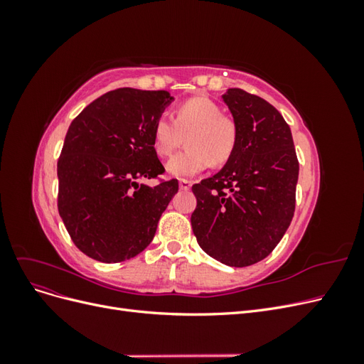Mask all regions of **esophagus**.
Listing matches in <instances>:
<instances>
[{"mask_svg":"<svg viewBox=\"0 0 364 364\" xmlns=\"http://www.w3.org/2000/svg\"><path fill=\"white\" fill-rule=\"evenodd\" d=\"M191 181H188V179H181L179 181V188L181 190H183V191H188L190 188H191Z\"/></svg>","mask_w":364,"mask_h":364,"instance_id":"obj_1","label":"esophagus"}]
</instances>
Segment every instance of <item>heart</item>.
Instances as JSON below:
<instances>
[{"instance_id": "obj_1", "label": "heart", "mask_w": 364, "mask_h": 364, "mask_svg": "<svg viewBox=\"0 0 364 364\" xmlns=\"http://www.w3.org/2000/svg\"><path fill=\"white\" fill-rule=\"evenodd\" d=\"M186 135V149L171 158L167 170L174 178H191L213 162L222 165L232 156L237 144L235 121L208 97H194L174 109L173 118L161 115L151 129L156 155L168 158Z\"/></svg>"}]
</instances>
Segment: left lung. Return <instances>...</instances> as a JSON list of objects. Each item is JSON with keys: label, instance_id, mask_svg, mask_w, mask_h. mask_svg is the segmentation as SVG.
<instances>
[{"label": "left lung", "instance_id": "8db88e82", "mask_svg": "<svg viewBox=\"0 0 364 364\" xmlns=\"http://www.w3.org/2000/svg\"><path fill=\"white\" fill-rule=\"evenodd\" d=\"M222 98L237 144L222 170L193 185L191 226L209 257L246 267L266 258L289 229L299 162L289 124L269 102L238 87Z\"/></svg>", "mask_w": 364, "mask_h": 364}]
</instances>
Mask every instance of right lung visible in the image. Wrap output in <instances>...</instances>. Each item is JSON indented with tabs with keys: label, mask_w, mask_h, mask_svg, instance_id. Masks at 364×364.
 Here are the masks:
<instances>
[{
	"label": "right lung",
	"mask_w": 364,
	"mask_h": 364,
	"mask_svg": "<svg viewBox=\"0 0 364 364\" xmlns=\"http://www.w3.org/2000/svg\"><path fill=\"white\" fill-rule=\"evenodd\" d=\"M171 102L167 91L119 87L73 119L58 161V208L74 245L90 258L126 261L155 237L179 183L149 186L139 179L164 173L151 129Z\"/></svg>",
	"instance_id": "add662e5"
}]
</instances>
